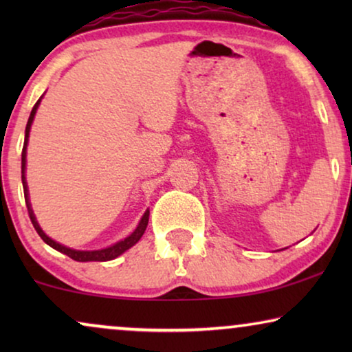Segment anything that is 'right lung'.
I'll use <instances>...</instances> for the list:
<instances>
[{
	"instance_id": "right-lung-1",
	"label": "right lung",
	"mask_w": 352,
	"mask_h": 352,
	"mask_svg": "<svg viewBox=\"0 0 352 352\" xmlns=\"http://www.w3.org/2000/svg\"><path fill=\"white\" fill-rule=\"evenodd\" d=\"M43 96L40 99L36 100V104L33 105L32 109V113L30 117H28V122H27V128H25V141H23V148H22V186H23V195H25V204H27V208H28V216H30L32 219V224L35 230L38 232V235L45 240V242L52 247L57 252L67 254V256L75 259V261H80V263H86V261H110V259H115L120 254L126 252L133 247V245H136L141 237L146 232V228L148 224V213L151 211L146 210V213L142 214L141 221H139L138 228L133 230L131 234L128 235L126 239L120 240V242L110 245L107 248H100V250H75V248H70V247H65V245H62L59 242H56V240H52L51 237H47V235L43 232V229L40 228V224H38V221L35 218V213H33L32 210V204H30V197H28V186H27V179H25V168H27V146H28V138H30V128H32V123H33V118H35L36 115V110L40 107V102H41Z\"/></svg>"
}]
</instances>
